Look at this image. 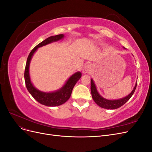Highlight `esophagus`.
<instances>
[{
    "mask_svg": "<svg viewBox=\"0 0 152 152\" xmlns=\"http://www.w3.org/2000/svg\"><path fill=\"white\" fill-rule=\"evenodd\" d=\"M92 71V66L91 65H87L85 66L84 70H83V73L84 74H87V73H90Z\"/></svg>",
    "mask_w": 152,
    "mask_h": 152,
    "instance_id": "34e87169",
    "label": "esophagus"
}]
</instances>
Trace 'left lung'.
Returning <instances> with one entry per match:
<instances>
[{
  "label": "left lung",
  "instance_id": "obj_1",
  "mask_svg": "<svg viewBox=\"0 0 152 152\" xmlns=\"http://www.w3.org/2000/svg\"><path fill=\"white\" fill-rule=\"evenodd\" d=\"M136 86L137 84H136L134 89H133L131 93L128 96H127L126 97H124L120 99L109 100L103 98L102 96H101L99 94L97 89H96V87L94 83L93 80L91 79V92L93 100L96 104L99 106L100 107L106 109H116L122 107V105L125 104L127 101L131 98V96L134 94L136 90Z\"/></svg>",
  "mask_w": 152,
  "mask_h": 152
}]
</instances>
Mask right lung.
<instances>
[{"instance_id": "obj_1", "label": "right lung", "mask_w": 152, "mask_h": 152, "mask_svg": "<svg viewBox=\"0 0 152 152\" xmlns=\"http://www.w3.org/2000/svg\"><path fill=\"white\" fill-rule=\"evenodd\" d=\"M64 37L63 34H59L54 36L49 37L45 39L42 42H40L38 45L31 50L29 54L27 61L26 63L25 70V81L27 89L33 96V98L37 101L40 104L48 106V107H56L59 106L63 103H65L68 99L70 98L73 87L79 80L82 76L81 73L78 72L72 75L61 89L59 90L53 92V93H44L38 89H37L33 86L30 80L29 75V65L30 60L32 56L39 48L45 45L53 42H56L59 40H61Z\"/></svg>"}]
</instances>
